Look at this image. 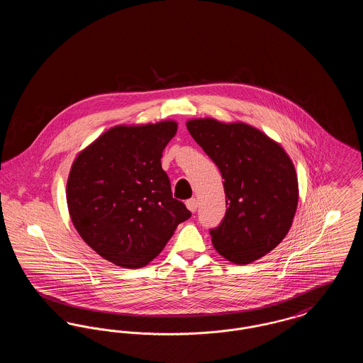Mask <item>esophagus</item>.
<instances>
[{"mask_svg": "<svg viewBox=\"0 0 363 363\" xmlns=\"http://www.w3.org/2000/svg\"><path fill=\"white\" fill-rule=\"evenodd\" d=\"M197 206H199V203H197V200H196V199H189V200L186 201V207H188L190 212H196Z\"/></svg>", "mask_w": 363, "mask_h": 363, "instance_id": "1", "label": "esophagus"}]
</instances>
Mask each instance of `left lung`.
<instances>
[{
    "label": "left lung",
    "instance_id": "1",
    "mask_svg": "<svg viewBox=\"0 0 363 363\" xmlns=\"http://www.w3.org/2000/svg\"><path fill=\"white\" fill-rule=\"evenodd\" d=\"M190 136L225 179V218L209 230L216 252L234 264H250L287 235L298 206V178L286 151L243 122L197 118Z\"/></svg>",
    "mask_w": 363,
    "mask_h": 363
}]
</instances>
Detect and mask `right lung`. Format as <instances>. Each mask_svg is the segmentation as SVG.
Instances as JSON below:
<instances>
[{
    "label": "right lung",
    "mask_w": 363,
    "mask_h": 363,
    "mask_svg": "<svg viewBox=\"0 0 363 363\" xmlns=\"http://www.w3.org/2000/svg\"><path fill=\"white\" fill-rule=\"evenodd\" d=\"M177 122L118 125L74 159L67 182L70 219L101 257L141 268L163 250L190 211L173 199L162 152Z\"/></svg>",
    "instance_id": "1"
}]
</instances>
